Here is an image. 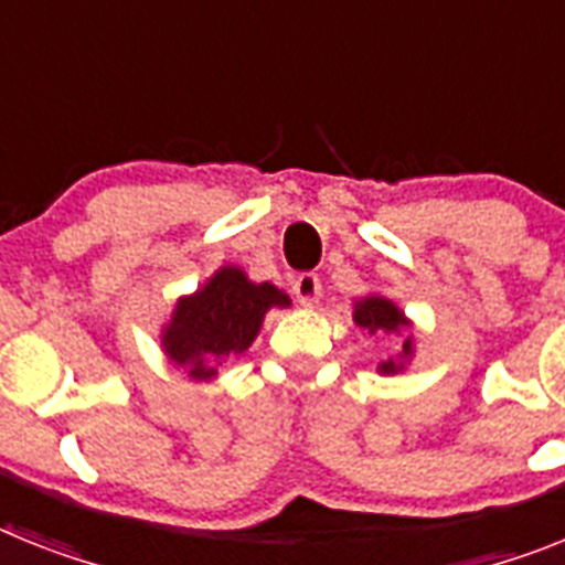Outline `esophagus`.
<instances>
[{"label":"esophagus","instance_id":"34e87169","mask_svg":"<svg viewBox=\"0 0 565 565\" xmlns=\"http://www.w3.org/2000/svg\"><path fill=\"white\" fill-rule=\"evenodd\" d=\"M292 292H296V301L301 307H312L316 301H319L321 296V284H319V275L312 273H301L292 281Z\"/></svg>","mask_w":565,"mask_h":565}]
</instances>
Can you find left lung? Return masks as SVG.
I'll return each mask as SVG.
<instances>
[{
    "mask_svg": "<svg viewBox=\"0 0 565 565\" xmlns=\"http://www.w3.org/2000/svg\"><path fill=\"white\" fill-rule=\"evenodd\" d=\"M353 321L355 327H362L367 333H387V335H402V348L379 362L376 371L382 376H396V373H405L407 364L414 362L416 355V335H414V321L407 319L405 310H402L393 298L382 296V292H367V296H359L353 301Z\"/></svg>",
    "mask_w": 565,
    "mask_h": 565,
    "instance_id": "8db88e82",
    "label": "left lung"
}]
</instances>
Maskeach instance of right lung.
<instances>
[{
	"instance_id": "add662e5",
	"label": "right lung",
	"mask_w": 565,
	"mask_h": 565,
	"mask_svg": "<svg viewBox=\"0 0 565 565\" xmlns=\"http://www.w3.org/2000/svg\"><path fill=\"white\" fill-rule=\"evenodd\" d=\"M290 305V296L275 284H258L238 264H224L198 290L174 301L160 327V348L192 382H212L230 355L249 350L273 307Z\"/></svg>"
}]
</instances>
